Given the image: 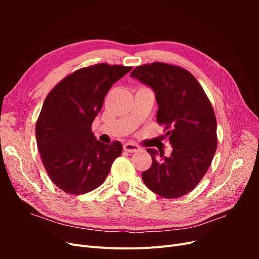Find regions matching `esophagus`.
Instances as JSON below:
<instances>
[{"label":"esophagus","mask_w":259,"mask_h":259,"mask_svg":"<svg viewBox=\"0 0 259 259\" xmlns=\"http://www.w3.org/2000/svg\"><path fill=\"white\" fill-rule=\"evenodd\" d=\"M124 150L126 152H130V153H133V152H137L140 150V147L134 143H126L124 146Z\"/></svg>","instance_id":"esophagus-1"}]
</instances>
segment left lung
Here are the masks:
<instances>
[{"label": "left lung", "mask_w": 259, "mask_h": 259, "mask_svg": "<svg viewBox=\"0 0 259 259\" xmlns=\"http://www.w3.org/2000/svg\"><path fill=\"white\" fill-rule=\"evenodd\" d=\"M131 75L151 86L159 105L156 122L173 147L168 158L147 149L152 158L142 174L145 185L163 198H180L199 185L217 149L214 109L198 80L188 70L165 62L138 66Z\"/></svg>", "instance_id": "1"}]
</instances>
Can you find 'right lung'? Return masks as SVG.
<instances>
[{"mask_svg": "<svg viewBox=\"0 0 259 259\" xmlns=\"http://www.w3.org/2000/svg\"><path fill=\"white\" fill-rule=\"evenodd\" d=\"M132 67L107 62L81 68L64 77L46 96L35 124L38 152L52 182L69 194L103 184L122 144L99 142L92 123L111 86Z\"/></svg>", "mask_w": 259, "mask_h": 259, "instance_id": "1", "label": "right lung"}]
</instances>
